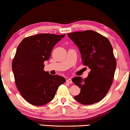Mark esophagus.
I'll return each mask as SVG.
<instances>
[{
  "instance_id": "esophagus-1",
  "label": "esophagus",
  "mask_w": 130,
  "mask_h": 130,
  "mask_svg": "<svg viewBox=\"0 0 130 130\" xmlns=\"http://www.w3.org/2000/svg\"><path fill=\"white\" fill-rule=\"evenodd\" d=\"M66 82H67V83H68V84H72V79H70V78L67 79V80H66Z\"/></svg>"
}]
</instances>
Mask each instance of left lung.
Masks as SVG:
<instances>
[{
  "mask_svg": "<svg viewBox=\"0 0 130 130\" xmlns=\"http://www.w3.org/2000/svg\"><path fill=\"white\" fill-rule=\"evenodd\" d=\"M68 36L78 46L83 65L90 69L86 78L72 79L80 88L74 99L84 105L100 102L111 86L117 65L111 44L107 38L92 30L71 32Z\"/></svg>",
  "mask_w": 130,
  "mask_h": 130,
  "instance_id": "obj_1",
  "label": "left lung"
}]
</instances>
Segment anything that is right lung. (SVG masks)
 Listing matches in <instances>:
<instances>
[{"label":"right lung","instance_id":"1","mask_svg":"<svg viewBox=\"0 0 130 130\" xmlns=\"http://www.w3.org/2000/svg\"><path fill=\"white\" fill-rule=\"evenodd\" d=\"M65 34H40L23 39L17 46L12 61L17 88L23 98L34 106H42L53 99L58 87L65 82L59 75L44 70V61Z\"/></svg>","mask_w":130,"mask_h":130}]
</instances>
